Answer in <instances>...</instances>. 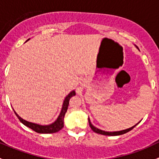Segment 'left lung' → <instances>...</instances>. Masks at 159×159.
Returning a JSON list of instances; mask_svg holds the SVG:
<instances>
[{"instance_id":"obj_1","label":"left lung","mask_w":159,"mask_h":159,"mask_svg":"<svg viewBox=\"0 0 159 159\" xmlns=\"http://www.w3.org/2000/svg\"><path fill=\"white\" fill-rule=\"evenodd\" d=\"M135 47L137 48L138 49H139V48L137 47V46L135 45ZM139 121V122H140ZM89 125L90 127H91V129H92L93 131H94V132L98 133V134H104V135H108V136H116V135H121V134H125V133H127L129 132V131H131V129H134V127H135L136 125H137L139 123H137L136 125H134V126H132V127L129 128V129H125V130H121V131H103V130H101L99 129H98V128L94 127V125H93L92 124H91V121H90V118H89Z\"/></svg>"}]
</instances>
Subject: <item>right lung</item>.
I'll return each instance as SVG.
<instances>
[{
	"instance_id": "right-lung-1",
	"label": "right lung",
	"mask_w": 159,
	"mask_h": 159,
	"mask_svg": "<svg viewBox=\"0 0 159 159\" xmlns=\"http://www.w3.org/2000/svg\"><path fill=\"white\" fill-rule=\"evenodd\" d=\"M29 40L30 38L27 40V41H29ZM75 94H76L75 91L73 90V91H70L69 94L65 98L63 102V105H62L61 111L58 117H57V119H56L54 122L51 123V124L50 125H43L36 124V123L28 121H26V120L23 119L22 118H20V117L16 113V111L14 110V113H15V115H17V118H18V119L20 121V122L23 123L25 126L30 128V129L34 130V131H36V132L40 133V134H51V133H55L60 131V130L64 127V118H65V113H66L67 110H68V105H69V100L70 98L73 97Z\"/></svg>"
}]
</instances>
